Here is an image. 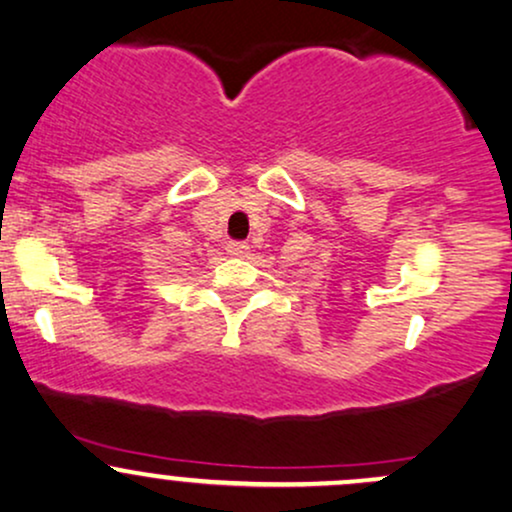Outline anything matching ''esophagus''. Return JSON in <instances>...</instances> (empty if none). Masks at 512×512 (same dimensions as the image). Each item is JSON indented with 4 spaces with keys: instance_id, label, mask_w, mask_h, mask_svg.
<instances>
[{
    "instance_id": "esophagus-1",
    "label": "esophagus",
    "mask_w": 512,
    "mask_h": 512,
    "mask_svg": "<svg viewBox=\"0 0 512 512\" xmlns=\"http://www.w3.org/2000/svg\"><path fill=\"white\" fill-rule=\"evenodd\" d=\"M226 252L230 257H247V252H250V247L245 243H228L226 245Z\"/></svg>"
}]
</instances>
